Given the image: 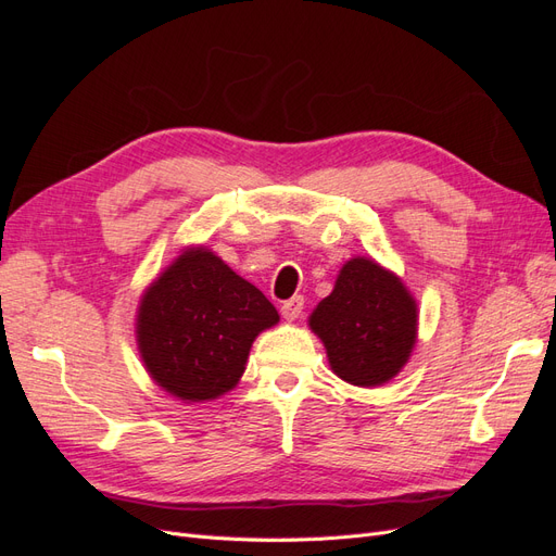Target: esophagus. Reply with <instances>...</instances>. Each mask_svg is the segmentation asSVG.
Instances as JSON below:
<instances>
[{
	"mask_svg": "<svg viewBox=\"0 0 556 556\" xmlns=\"http://www.w3.org/2000/svg\"><path fill=\"white\" fill-rule=\"evenodd\" d=\"M301 311H304V296H292L288 301H282V306H280V315L285 319H290V323L301 315Z\"/></svg>",
	"mask_w": 556,
	"mask_h": 556,
	"instance_id": "34e87169",
	"label": "esophagus"
}]
</instances>
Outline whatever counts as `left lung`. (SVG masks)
Here are the masks:
<instances>
[{
  "instance_id": "left-lung-1",
  "label": "left lung",
  "mask_w": 556,
  "mask_h": 556,
  "mask_svg": "<svg viewBox=\"0 0 556 556\" xmlns=\"http://www.w3.org/2000/svg\"><path fill=\"white\" fill-rule=\"evenodd\" d=\"M311 329L323 339L333 374L374 387L408 362L417 333V306L403 282L374 260H350L333 292L319 301Z\"/></svg>"
}]
</instances>
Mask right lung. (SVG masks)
I'll list each match as a JSON object with an SVG mask.
<instances>
[{"label": "right lung", "instance_id": "right-lung-1", "mask_svg": "<svg viewBox=\"0 0 556 556\" xmlns=\"http://www.w3.org/2000/svg\"><path fill=\"white\" fill-rule=\"evenodd\" d=\"M276 323L278 311L255 285L197 248L182 252L143 294L139 350L166 392L208 401L239 382L255 336Z\"/></svg>", "mask_w": 556, "mask_h": 556}]
</instances>
